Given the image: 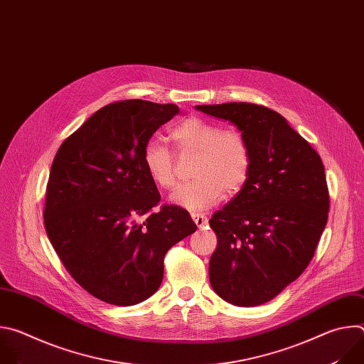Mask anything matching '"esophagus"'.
<instances>
[{"mask_svg":"<svg viewBox=\"0 0 364 364\" xmlns=\"http://www.w3.org/2000/svg\"><path fill=\"white\" fill-rule=\"evenodd\" d=\"M191 219L198 229H203L204 226H207V222H209L204 215H200V213H191Z\"/></svg>","mask_w":364,"mask_h":364,"instance_id":"1","label":"esophagus"}]
</instances>
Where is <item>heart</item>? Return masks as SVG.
Returning <instances> with one entry per match:
<instances>
[{
  "label": "heart",
  "mask_w": 364,
  "mask_h": 364,
  "mask_svg": "<svg viewBox=\"0 0 364 364\" xmlns=\"http://www.w3.org/2000/svg\"><path fill=\"white\" fill-rule=\"evenodd\" d=\"M171 138L181 149L197 151L194 181L183 183L171 193L173 204L188 212H203L223 196L236 193L250 171V148L237 131H222L216 124L197 117L187 118L171 129ZM142 163L155 186L174 184V159L160 141L149 139L142 151Z\"/></svg>",
  "instance_id": "heart-1"
}]
</instances>
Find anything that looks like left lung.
<instances>
[{"label": "left lung", "mask_w": 364, "mask_h": 364, "mask_svg": "<svg viewBox=\"0 0 364 364\" xmlns=\"http://www.w3.org/2000/svg\"><path fill=\"white\" fill-rule=\"evenodd\" d=\"M194 108L233 124L252 159L237 196L209 220L218 236L212 288L237 306L265 304L305 271L327 225L323 161L282 115L265 107L230 102Z\"/></svg>", "instance_id": "left-lung-1"}]
</instances>
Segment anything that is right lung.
<instances>
[{
  "instance_id": "right-lung-1",
  "label": "right lung",
  "mask_w": 364,
  "mask_h": 364,
  "mask_svg": "<svg viewBox=\"0 0 364 364\" xmlns=\"http://www.w3.org/2000/svg\"><path fill=\"white\" fill-rule=\"evenodd\" d=\"M178 112L173 103H109L65 139L51 164L47 236L73 279L100 301L127 306L149 298L167 250L197 229L178 205L149 213L161 197L142 151Z\"/></svg>"
}]
</instances>
